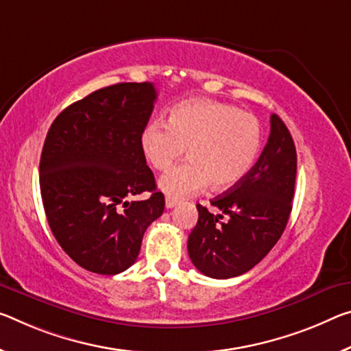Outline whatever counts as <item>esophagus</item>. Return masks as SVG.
<instances>
[{"instance_id": "obj_1", "label": "esophagus", "mask_w": 351, "mask_h": 351, "mask_svg": "<svg viewBox=\"0 0 351 351\" xmlns=\"http://www.w3.org/2000/svg\"><path fill=\"white\" fill-rule=\"evenodd\" d=\"M178 204V199H175V198H167L165 199V208L167 209H171V208H175V206Z\"/></svg>"}]
</instances>
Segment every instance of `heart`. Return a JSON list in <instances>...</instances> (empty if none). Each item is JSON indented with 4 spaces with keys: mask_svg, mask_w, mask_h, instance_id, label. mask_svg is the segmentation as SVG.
<instances>
[{
    "mask_svg": "<svg viewBox=\"0 0 351 351\" xmlns=\"http://www.w3.org/2000/svg\"><path fill=\"white\" fill-rule=\"evenodd\" d=\"M261 143L263 128L254 115L208 98L171 106L167 123L149 121L141 134L143 156L159 171L169 170L187 148V162L159 181L170 198L193 195L209 184L214 191L237 186L253 169Z\"/></svg>",
    "mask_w": 351,
    "mask_h": 351,
    "instance_id": "obj_1",
    "label": "heart"
}]
</instances>
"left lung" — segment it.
I'll list each match as a JSON object with an SVG mask.
<instances>
[{
    "label": "left lung",
    "mask_w": 351,
    "mask_h": 351,
    "mask_svg": "<svg viewBox=\"0 0 351 351\" xmlns=\"http://www.w3.org/2000/svg\"><path fill=\"white\" fill-rule=\"evenodd\" d=\"M297 176L295 143L280 117H270V136L250 173L210 204L227 215L197 204L198 221L187 250L203 275L228 280L243 275L274 248L292 210Z\"/></svg>",
    "instance_id": "1"
}]
</instances>
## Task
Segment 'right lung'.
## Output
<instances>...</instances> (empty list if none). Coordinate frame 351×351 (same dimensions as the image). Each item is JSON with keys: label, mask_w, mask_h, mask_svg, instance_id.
I'll list each match as a JSON object with an SVG mask.
<instances>
[{"label": "right lung", "mask_w": 351, "mask_h": 351, "mask_svg": "<svg viewBox=\"0 0 351 351\" xmlns=\"http://www.w3.org/2000/svg\"><path fill=\"white\" fill-rule=\"evenodd\" d=\"M158 93L152 82H120L60 112L43 143L40 193L56 241L82 269L117 275L136 263L164 193L141 147ZM143 191L147 200L129 199Z\"/></svg>", "instance_id": "1"}]
</instances>
